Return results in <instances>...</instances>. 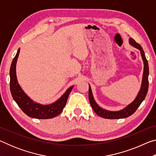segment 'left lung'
<instances>
[{
  "instance_id": "8db88e82",
  "label": "left lung",
  "mask_w": 156,
  "mask_h": 156,
  "mask_svg": "<svg viewBox=\"0 0 156 156\" xmlns=\"http://www.w3.org/2000/svg\"><path fill=\"white\" fill-rule=\"evenodd\" d=\"M129 43L131 46H133L135 48L138 49L140 51V54L142 56V60L144 63V72L143 75H142V80L141 87L138 92V95L136 97V98L133 100V102H131L130 104H129L127 106L125 107L124 109L116 111V112H112V111H109L100 107L96 103L94 98L93 94H92L91 86L89 84V100L90 102L92 109H94L96 114L99 116L107 119H120V118H127L129 116L133 114L136 112V109H138V107L140 104L143 102L145 97L147 96L148 88H149V65H148L147 60L145 56L144 52L143 49L142 48L140 44L137 43L136 42L133 40V38H130L129 40Z\"/></svg>"
}]
</instances>
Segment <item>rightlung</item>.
<instances>
[{"label":"right lung","instance_id":"1","mask_svg":"<svg viewBox=\"0 0 156 156\" xmlns=\"http://www.w3.org/2000/svg\"><path fill=\"white\" fill-rule=\"evenodd\" d=\"M19 53L20 48L12 60L9 72L10 91L13 98L23 112L31 118L37 119H49L56 117L62 112L67 103L69 95L72 91L73 86L68 88L60 98L51 104L41 105L33 101L23 90L17 80L16 67Z\"/></svg>","mask_w":156,"mask_h":156}]
</instances>
